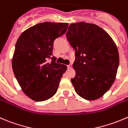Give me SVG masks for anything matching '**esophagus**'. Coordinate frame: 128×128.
Returning <instances> with one entry per match:
<instances>
[{"instance_id": "esophagus-1", "label": "esophagus", "mask_w": 128, "mask_h": 128, "mask_svg": "<svg viewBox=\"0 0 128 128\" xmlns=\"http://www.w3.org/2000/svg\"><path fill=\"white\" fill-rule=\"evenodd\" d=\"M71 68H72V64H69V65L68 66V69H71Z\"/></svg>"}]
</instances>
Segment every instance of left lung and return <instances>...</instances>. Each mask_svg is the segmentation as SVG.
<instances>
[{
    "label": "left lung",
    "mask_w": 128,
    "mask_h": 128,
    "mask_svg": "<svg viewBox=\"0 0 128 128\" xmlns=\"http://www.w3.org/2000/svg\"><path fill=\"white\" fill-rule=\"evenodd\" d=\"M66 38L76 52L71 82L77 94L86 100L100 98L114 82L120 57L116 44L106 31L93 24L69 26Z\"/></svg>",
    "instance_id": "left-lung-1"
}]
</instances>
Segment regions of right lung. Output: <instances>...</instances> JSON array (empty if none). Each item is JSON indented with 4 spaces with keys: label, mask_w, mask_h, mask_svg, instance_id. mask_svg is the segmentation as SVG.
<instances>
[{
    "label": "right lung",
    "mask_w": 128,
    "mask_h": 128,
    "mask_svg": "<svg viewBox=\"0 0 128 128\" xmlns=\"http://www.w3.org/2000/svg\"><path fill=\"white\" fill-rule=\"evenodd\" d=\"M68 25L38 24L24 31L17 39L12 69L22 91L31 100L46 101L58 90L67 66L56 62V58H52L53 44L56 38L66 32Z\"/></svg>",
    "instance_id": "obj_1"
}]
</instances>
